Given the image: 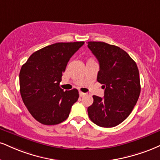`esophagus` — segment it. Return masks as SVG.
<instances>
[{
	"label": "esophagus",
	"instance_id": "34e87169",
	"mask_svg": "<svg viewBox=\"0 0 160 160\" xmlns=\"http://www.w3.org/2000/svg\"><path fill=\"white\" fill-rule=\"evenodd\" d=\"M79 95H80V97H84V96H86V95H87V94L84 93V92H79Z\"/></svg>",
	"mask_w": 160,
	"mask_h": 160
}]
</instances>
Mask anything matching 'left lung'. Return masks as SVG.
<instances>
[{"label":"left lung","mask_w":160,"mask_h":160,"mask_svg":"<svg viewBox=\"0 0 160 160\" xmlns=\"http://www.w3.org/2000/svg\"><path fill=\"white\" fill-rule=\"evenodd\" d=\"M88 48L99 62L97 80L105 89L103 98L93 95L88 117L100 127L113 128L130 115L139 97L138 67L126 51L115 45L88 42Z\"/></svg>","instance_id":"obj_1"}]
</instances>
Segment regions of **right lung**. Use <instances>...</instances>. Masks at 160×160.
Segmentation results:
<instances>
[{"mask_svg":"<svg viewBox=\"0 0 160 160\" xmlns=\"http://www.w3.org/2000/svg\"><path fill=\"white\" fill-rule=\"evenodd\" d=\"M84 42H58L34 52L19 74L20 92L32 116L45 125H54L68 118L78 100V89L59 87L69 59Z\"/></svg>","mask_w":160,"mask_h":160,"instance_id":"right-lung-1","label":"right lung"}]
</instances>
